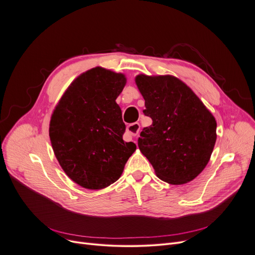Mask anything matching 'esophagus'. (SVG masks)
I'll list each match as a JSON object with an SVG mask.
<instances>
[{"label":"esophagus","mask_w":255,"mask_h":255,"mask_svg":"<svg viewBox=\"0 0 255 255\" xmlns=\"http://www.w3.org/2000/svg\"><path fill=\"white\" fill-rule=\"evenodd\" d=\"M139 130H140V125L137 122L132 123L127 126V133H129L131 136H136L138 134V132H139Z\"/></svg>","instance_id":"esophagus-1"}]
</instances>
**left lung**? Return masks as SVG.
I'll return each mask as SVG.
<instances>
[{
    "label": "left lung",
    "instance_id": "left-lung-1",
    "mask_svg": "<svg viewBox=\"0 0 255 255\" xmlns=\"http://www.w3.org/2000/svg\"><path fill=\"white\" fill-rule=\"evenodd\" d=\"M145 101V116L138 147L156 176L181 185L196 178L211 158L217 140V122L192 89L172 75L135 77Z\"/></svg>",
    "mask_w": 255,
    "mask_h": 255
}]
</instances>
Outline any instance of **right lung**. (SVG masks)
I'll return each instance as SVG.
<instances>
[{"label": "right lung", "instance_id": "add662e5", "mask_svg": "<svg viewBox=\"0 0 255 255\" xmlns=\"http://www.w3.org/2000/svg\"><path fill=\"white\" fill-rule=\"evenodd\" d=\"M125 84L124 74L92 68L69 85L53 112L54 153L66 175L83 188L110 186L136 150L135 143L123 140L126 126L116 103Z\"/></svg>", "mask_w": 255, "mask_h": 255}]
</instances>
